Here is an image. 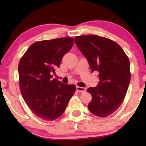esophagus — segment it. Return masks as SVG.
<instances>
[{
  "label": "esophagus",
  "instance_id": "34e87169",
  "mask_svg": "<svg viewBox=\"0 0 146 146\" xmlns=\"http://www.w3.org/2000/svg\"><path fill=\"white\" fill-rule=\"evenodd\" d=\"M76 90L78 92H79L82 93V92H86V90L85 88L76 86Z\"/></svg>",
  "mask_w": 146,
  "mask_h": 146
}]
</instances>
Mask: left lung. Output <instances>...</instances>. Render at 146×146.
Returning <instances> with one entry per match:
<instances>
[{
    "label": "left lung",
    "mask_w": 146,
    "mask_h": 146,
    "mask_svg": "<svg viewBox=\"0 0 146 146\" xmlns=\"http://www.w3.org/2000/svg\"><path fill=\"white\" fill-rule=\"evenodd\" d=\"M75 42L86 58L92 72H98L97 87H90L89 110L99 117L113 113L123 102L131 79L126 54L115 42L97 35L75 37Z\"/></svg>",
    "instance_id": "left-lung-1"
}]
</instances>
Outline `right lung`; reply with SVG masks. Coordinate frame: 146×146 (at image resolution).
Wrapping results in <instances>:
<instances>
[{
	"mask_svg": "<svg viewBox=\"0 0 146 146\" xmlns=\"http://www.w3.org/2000/svg\"><path fill=\"white\" fill-rule=\"evenodd\" d=\"M73 44L74 38L70 37L36 42L20 60L21 94L31 111L44 120L58 118L76 89L75 85L64 84L52 75Z\"/></svg>",
	"mask_w": 146,
	"mask_h": 146,
	"instance_id": "right-lung-1",
	"label": "right lung"
}]
</instances>
